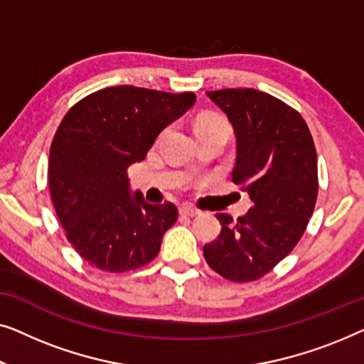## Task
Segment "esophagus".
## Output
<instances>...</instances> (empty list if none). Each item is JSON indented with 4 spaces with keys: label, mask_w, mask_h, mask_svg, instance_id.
Listing matches in <instances>:
<instances>
[{
    "label": "esophagus",
    "mask_w": 364,
    "mask_h": 364,
    "mask_svg": "<svg viewBox=\"0 0 364 364\" xmlns=\"http://www.w3.org/2000/svg\"><path fill=\"white\" fill-rule=\"evenodd\" d=\"M180 214H181V216H186V218H194V216H199V211H198V209L191 208V206H181Z\"/></svg>",
    "instance_id": "34e87169"
}]
</instances>
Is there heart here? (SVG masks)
<instances>
[{"instance_id":"obj_1","label":"heart","mask_w":364,"mask_h":364,"mask_svg":"<svg viewBox=\"0 0 364 364\" xmlns=\"http://www.w3.org/2000/svg\"><path fill=\"white\" fill-rule=\"evenodd\" d=\"M198 132H219L224 135H229L228 122L219 115H204L198 120L196 133Z\"/></svg>"}]
</instances>
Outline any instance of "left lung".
<instances>
[{"label":"left lung","instance_id":"8db88e82","mask_svg":"<svg viewBox=\"0 0 364 364\" xmlns=\"http://www.w3.org/2000/svg\"><path fill=\"white\" fill-rule=\"evenodd\" d=\"M206 95L226 114L235 136L232 181L250 209L234 223L218 214L221 234L203 249L209 267L234 282L270 272L305 232L318 194L316 151L299 112L255 89Z\"/></svg>","mask_w":364,"mask_h":364}]
</instances>
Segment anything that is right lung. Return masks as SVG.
<instances>
[{"mask_svg": "<svg viewBox=\"0 0 364 364\" xmlns=\"http://www.w3.org/2000/svg\"><path fill=\"white\" fill-rule=\"evenodd\" d=\"M194 102L193 92L117 85L87 95L60 122L49 153L50 198L69 242L90 265L127 272L160 252L178 209L132 191L127 170Z\"/></svg>", "mask_w": 364, "mask_h": 364, "instance_id": "1", "label": "right lung"}]
</instances>
